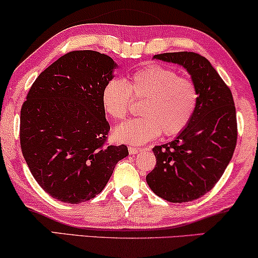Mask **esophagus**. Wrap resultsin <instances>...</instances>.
I'll list each match as a JSON object with an SVG mask.
<instances>
[{"mask_svg": "<svg viewBox=\"0 0 258 258\" xmlns=\"http://www.w3.org/2000/svg\"><path fill=\"white\" fill-rule=\"evenodd\" d=\"M128 150H129L130 155H135V154L139 153L141 149H140V148H135V147H129Z\"/></svg>", "mask_w": 258, "mask_h": 258, "instance_id": "obj_1", "label": "esophagus"}]
</instances>
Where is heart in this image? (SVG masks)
I'll use <instances>...</instances> for the list:
<instances>
[{"label": "heart", "instance_id": "obj_1", "mask_svg": "<svg viewBox=\"0 0 258 258\" xmlns=\"http://www.w3.org/2000/svg\"><path fill=\"white\" fill-rule=\"evenodd\" d=\"M133 98L142 99L141 117L118 125L113 136L118 142L141 146L163 133L174 136L188 125L199 103L198 88L192 79L172 69L147 65L137 70L128 83L111 79L102 91V105L113 119H123Z\"/></svg>", "mask_w": 258, "mask_h": 258}]
</instances>
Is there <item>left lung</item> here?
<instances>
[{"label":"left lung","instance_id":"left-lung-1","mask_svg":"<svg viewBox=\"0 0 258 258\" xmlns=\"http://www.w3.org/2000/svg\"><path fill=\"white\" fill-rule=\"evenodd\" d=\"M154 59L178 63L198 88L199 103L188 125L172 142L153 148L156 165L147 183L160 198L188 203L205 195L222 178L237 143L232 93L203 55L174 52Z\"/></svg>","mask_w":258,"mask_h":258}]
</instances>
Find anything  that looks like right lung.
<instances>
[{"label": "right lung", "instance_id": "obj_1", "mask_svg": "<svg viewBox=\"0 0 258 258\" xmlns=\"http://www.w3.org/2000/svg\"><path fill=\"white\" fill-rule=\"evenodd\" d=\"M117 63L95 51H73L39 75L22 104L20 143L28 168L52 198L79 204L108 183L126 146L106 145L110 125L102 91Z\"/></svg>", "mask_w": 258, "mask_h": 258}]
</instances>
